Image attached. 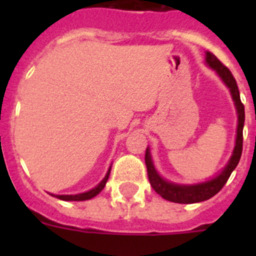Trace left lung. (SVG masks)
Segmentation results:
<instances>
[{
  "instance_id": "obj_1",
  "label": "left lung",
  "mask_w": 256,
  "mask_h": 256,
  "mask_svg": "<svg viewBox=\"0 0 256 256\" xmlns=\"http://www.w3.org/2000/svg\"><path fill=\"white\" fill-rule=\"evenodd\" d=\"M206 65L212 69L215 73L218 74V77L222 80V82L230 90L231 98L234 100L235 110H236V116H238V124H236V136H235V146L231 154L230 160L227 164L218 174L214 175L212 178L204 182L192 183V184H180V183L170 182L156 171L154 162H152V152L150 148H146L144 154V162L148 168V175L150 184L156 190V194L166 200L174 203H198L212 198L215 194H218L222 190V187L226 184L227 179L230 178L231 172L238 166L240 156H242L243 148V126H244V106L240 102V96H239L238 85L232 74L226 66L215 57L214 54L210 52H206Z\"/></svg>"
}]
</instances>
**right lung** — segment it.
Wrapping results in <instances>:
<instances>
[{
	"mask_svg": "<svg viewBox=\"0 0 256 256\" xmlns=\"http://www.w3.org/2000/svg\"><path fill=\"white\" fill-rule=\"evenodd\" d=\"M110 171H112V166L108 168V172H106V175H104V178L102 179V180H100L96 187H92V190L81 192V194H74V195H53V194H50V195H53V196L61 199V200H88V199H92L94 198L96 195L100 194V191L104 190V187L106 186V182H108V175H110Z\"/></svg>",
	"mask_w": 256,
	"mask_h": 256,
	"instance_id": "1",
	"label": "right lung"
}]
</instances>
